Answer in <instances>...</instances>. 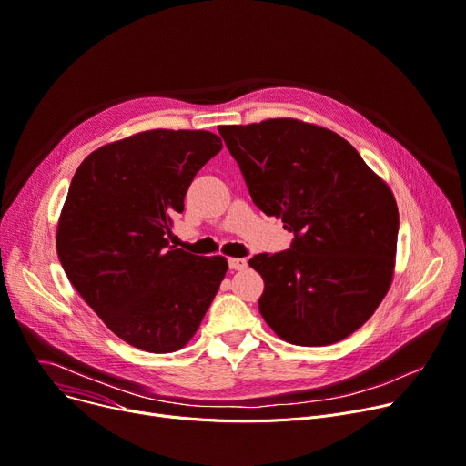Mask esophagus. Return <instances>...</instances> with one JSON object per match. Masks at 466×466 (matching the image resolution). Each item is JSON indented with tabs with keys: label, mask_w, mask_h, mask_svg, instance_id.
<instances>
[{
	"label": "esophagus",
	"mask_w": 466,
	"mask_h": 466,
	"mask_svg": "<svg viewBox=\"0 0 466 466\" xmlns=\"http://www.w3.org/2000/svg\"><path fill=\"white\" fill-rule=\"evenodd\" d=\"M229 268L231 270H244L248 267V261L246 259H240V258H229Z\"/></svg>",
	"instance_id": "esophagus-1"
}]
</instances>
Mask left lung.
<instances>
[{"label":"left lung","instance_id":"obj_1","mask_svg":"<svg viewBox=\"0 0 466 466\" xmlns=\"http://www.w3.org/2000/svg\"><path fill=\"white\" fill-rule=\"evenodd\" d=\"M249 196L295 233L291 249L249 259L259 311L283 341L332 345L360 329L396 270L398 203L339 134L291 117L218 127Z\"/></svg>","mask_w":466,"mask_h":466}]
</instances>
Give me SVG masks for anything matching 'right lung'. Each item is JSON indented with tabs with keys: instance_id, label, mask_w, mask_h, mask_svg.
<instances>
[{
	"instance_id": "1",
	"label": "right lung",
	"mask_w": 466,
	"mask_h": 466,
	"mask_svg": "<svg viewBox=\"0 0 466 466\" xmlns=\"http://www.w3.org/2000/svg\"><path fill=\"white\" fill-rule=\"evenodd\" d=\"M220 149L207 130L137 132L93 151L70 183L59 261L102 323L136 349H183L226 276V258L173 249L166 238L196 173Z\"/></svg>"
}]
</instances>
